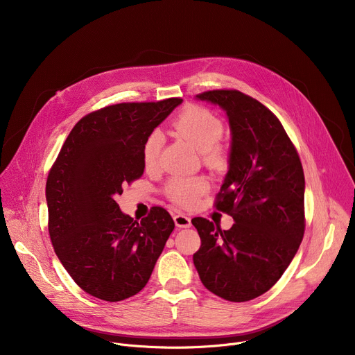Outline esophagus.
<instances>
[{
  "instance_id": "1",
  "label": "esophagus",
  "mask_w": 355,
  "mask_h": 355,
  "mask_svg": "<svg viewBox=\"0 0 355 355\" xmlns=\"http://www.w3.org/2000/svg\"><path fill=\"white\" fill-rule=\"evenodd\" d=\"M174 222L177 227H189L191 226V218L184 214L174 215Z\"/></svg>"
}]
</instances>
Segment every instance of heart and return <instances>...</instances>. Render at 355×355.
Here are the masks:
<instances>
[{"mask_svg":"<svg viewBox=\"0 0 355 355\" xmlns=\"http://www.w3.org/2000/svg\"><path fill=\"white\" fill-rule=\"evenodd\" d=\"M173 128L181 137L202 151L208 160L222 162L225 159L226 151L219 141L225 126L212 111L191 105L174 119ZM163 141V135L159 130H153L146 137L141 147V162L147 170L159 164ZM208 189L209 182L205 177H173L166 187V193L181 207H193Z\"/></svg>","mask_w":355,"mask_h":355,"instance_id":"obj_1","label":"heart"}]
</instances>
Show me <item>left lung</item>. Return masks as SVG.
Instances as JSON below:
<instances>
[{"instance_id":"obj_1","label":"left lung","mask_w":355,"mask_h":355,"mask_svg":"<svg viewBox=\"0 0 355 355\" xmlns=\"http://www.w3.org/2000/svg\"><path fill=\"white\" fill-rule=\"evenodd\" d=\"M198 99L218 104L232 129L230 167L215 208L234 219L229 230L193 218L200 237L193 264L212 293L247 302L271 289L305 233V175L279 119L237 89H212Z\"/></svg>"}]
</instances>
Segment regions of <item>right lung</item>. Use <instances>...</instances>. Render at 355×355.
Instances as JSON below:
<instances>
[{"label":"right lung","instance_id":"add662e5","mask_svg":"<svg viewBox=\"0 0 355 355\" xmlns=\"http://www.w3.org/2000/svg\"><path fill=\"white\" fill-rule=\"evenodd\" d=\"M122 103L83 116L49 171V236L74 282L91 296L119 302L140 292L174 230L153 207L140 222L122 214L116 196L143 175L146 137L181 104Z\"/></svg>","mask_w":355,"mask_h":355}]
</instances>
